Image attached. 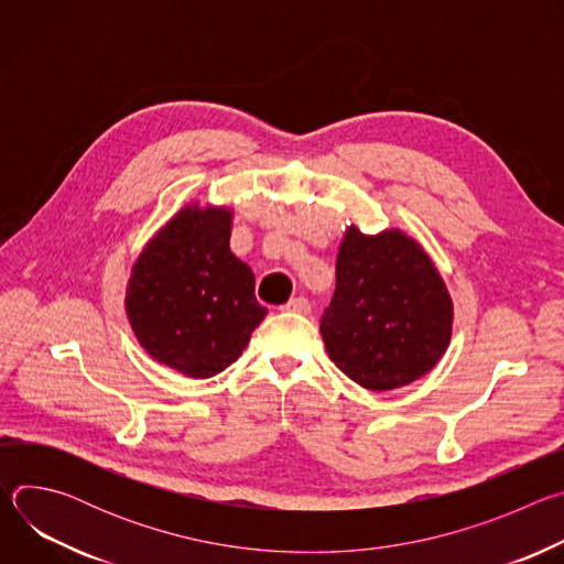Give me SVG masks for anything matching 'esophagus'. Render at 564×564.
I'll return each mask as SVG.
<instances>
[{"label":"esophagus","instance_id":"obj_1","mask_svg":"<svg viewBox=\"0 0 564 564\" xmlns=\"http://www.w3.org/2000/svg\"><path fill=\"white\" fill-rule=\"evenodd\" d=\"M285 312H294V314H310V301L305 296H294L283 305Z\"/></svg>","mask_w":564,"mask_h":564}]
</instances>
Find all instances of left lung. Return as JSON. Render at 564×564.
<instances>
[{
	"label": "left lung",
	"instance_id": "1",
	"mask_svg": "<svg viewBox=\"0 0 564 564\" xmlns=\"http://www.w3.org/2000/svg\"><path fill=\"white\" fill-rule=\"evenodd\" d=\"M453 318L448 288L413 236L346 229L337 290L318 326L339 370L377 392L409 386L442 361Z\"/></svg>",
	"mask_w": 564,
	"mask_h": 564
}]
</instances>
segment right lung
<instances>
[{
    "mask_svg": "<svg viewBox=\"0 0 564 564\" xmlns=\"http://www.w3.org/2000/svg\"><path fill=\"white\" fill-rule=\"evenodd\" d=\"M234 209L192 200L138 254L124 312L140 348L192 379H207L243 355L268 310L254 272L229 250Z\"/></svg>",
    "mask_w": 564,
    "mask_h": 564,
    "instance_id": "add662e5",
    "label": "right lung"
}]
</instances>
